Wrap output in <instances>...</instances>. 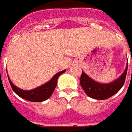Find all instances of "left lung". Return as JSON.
Wrapping results in <instances>:
<instances>
[{"instance_id": "obj_1", "label": "left lung", "mask_w": 132, "mask_h": 132, "mask_svg": "<svg viewBox=\"0 0 132 132\" xmlns=\"http://www.w3.org/2000/svg\"><path fill=\"white\" fill-rule=\"evenodd\" d=\"M127 69L128 63L126 64V69L121 74V76L113 82L108 84H102L97 82L82 70L80 84L87 96L95 100H106L113 96L121 89L125 82Z\"/></svg>"}]
</instances>
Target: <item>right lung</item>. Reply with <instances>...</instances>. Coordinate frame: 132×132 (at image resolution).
Listing matches in <instances>:
<instances>
[{
    "mask_svg": "<svg viewBox=\"0 0 132 132\" xmlns=\"http://www.w3.org/2000/svg\"><path fill=\"white\" fill-rule=\"evenodd\" d=\"M66 70L56 73L54 76L52 77V79L48 80L46 84L41 85L37 88H35L31 90H23L16 86L10 80L9 77L8 76L11 86L19 97L22 98L24 100H26L27 101L30 102H43L48 100L49 97L52 96L55 89L56 84H57V79Z\"/></svg>",
    "mask_w": 132,
    "mask_h": 132,
    "instance_id": "obj_1",
    "label": "right lung"
}]
</instances>
